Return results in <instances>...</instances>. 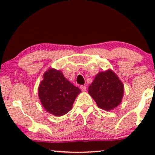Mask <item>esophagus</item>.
<instances>
[{"label":"esophagus","mask_w":155,"mask_h":155,"mask_svg":"<svg viewBox=\"0 0 155 155\" xmlns=\"http://www.w3.org/2000/svg\"><path fill=\"white\" fill-rule=\"evenodd\" d=\"M80 90H81L82 92H85V91H86V86L81 85V86H80Z\"/></svg>","instance_id":"esophagus-1"}]
</instances>
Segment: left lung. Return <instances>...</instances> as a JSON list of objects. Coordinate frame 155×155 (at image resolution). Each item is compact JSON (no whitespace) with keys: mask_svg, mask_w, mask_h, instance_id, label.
<instances>
[{"mask_svg":"<svg viewBox=\"0 0 155 155\" xmlns=\"http://www.w3.org/2000/svg\"><path fill=\"white\" fill-rule=\"evenodd\" d=\"M88 92L98 107L109 111L121 103L124 86L117 75L109 69L97 74Z\"/></svg>","mask_w":155,"mask_h":155,"instance_id":"8db88e82","label":"left lung"}]
</instances>
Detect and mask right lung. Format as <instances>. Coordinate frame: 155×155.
Listing matches in <instances>:
<instances>
[{
	"label": "right lung",
	"mask_w": 155,
	"mask_h": 155,
	"mask_svg": "<svg viewBox=\"0 0 155 155\" xmlns=\"http://www.w3.org/2000/svg\"><path fill=\"white\" fill-rule=\"evenodd\" d=\"M81 91L64 77L60 70L51 68L44 73L38 88L39 98L46 111L56 116L66 114Z\"/></svg>",
	"instance_id": "1"
}]
</instances>
